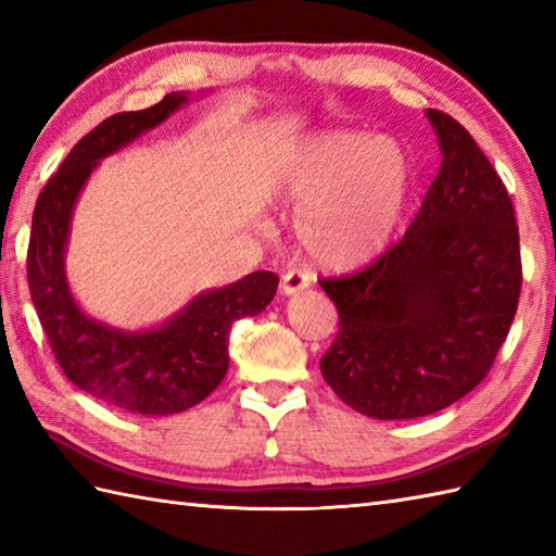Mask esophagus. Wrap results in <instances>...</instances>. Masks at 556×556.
Here are the masks:
<instances>
[{
    "mask_svg": "<svg viewBox=\"0 0 556 556\" xmlns=\"http://www.w3.org/2000/svg\"><path fill=\"white\" fill-rule=\"evenodd\" d=\"M311 287V275L301 267H289L285 275H281V291L291 296V293H299Z\"/></svg>",
    "mask_w": 556,
    "mask_h": 556,
    "instance_id": "obj_1",
    "label": "esophagus"
}]
</instances>
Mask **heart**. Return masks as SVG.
I'll list each match as a JSON object with an SVG mask.
<instances>
[{"label":"heart","mask_w":556,"mask_h":556,"mask_svg":"<svg viewBox=\"0 0 556 556\" xmlns=\"http://www.w3.org/2000/svg\"><path fill=\"white\" fill-rule=\"evenodd\" d=\"M410 188V162L392 138L363 131L313 136L291 152L279 193L299 210V233L334 267L365 263L396 231Z\"/></svg>","instance_id":"b5f03b06"}]
</instances>
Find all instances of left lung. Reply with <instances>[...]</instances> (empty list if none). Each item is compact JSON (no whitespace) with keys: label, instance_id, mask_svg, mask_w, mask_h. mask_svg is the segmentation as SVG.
<instances>
[{"label":"left lung","instance_id":"1","mask_svg":"<svg viewBox=\"0 0 556 556\" xmlns=\"http://www.w3.org/2000/svg\"><path fill=\"white\" fill-rule=\"evenodd\" d=\"M442 167L416 219L368 267L320 279L339 334L320 361L334 394L377 420L430 416L485 380L521 296L511 198L454 116L428 110Z\"/></svg>","mask_w":556,"mask_h":556}]
</instances>
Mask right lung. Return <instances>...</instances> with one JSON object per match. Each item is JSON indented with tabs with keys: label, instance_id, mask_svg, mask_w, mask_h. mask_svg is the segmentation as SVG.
Listing matches in <instances>:
<instances>
[{
	"label": "right lung",
	"instance_id": "add662e5",
	"mask_svg": "<svg viewBox=\"0 0 556 556\" xmlns=\"http://www.w3.org/2000/svg\"><path fill=\"white\" fill-rule=\"evenodd\" d=\"M188 102L169 92L140 112H122L83 136L38 195L28 243V287L59 368L83 392L108 404L169 416L207 399L229 368V329L275 299V271H253L233 285L200 293L167 325L122 332L78 308L66 285L64 251L71 212L102 157L162 124Z\"/></svg>",
	"mask_w": 556,
	"mask_h": 556
}]
</instances>
